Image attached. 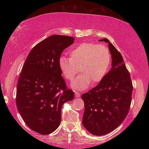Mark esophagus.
<instances>
[{
  "instance_id": "esophagus-1",
  "label": "esophagus",
  "mask_w": 149,
  "mask_h": 149,
  "mask_svg": "<svg viewBox=\"0 0 149 149\" xmlns=\"http://www.w3.org/2000/svg\"><path fill=\"white\" fill-rule=\"evenodd\" d=\"M80 93H79V92H77V91H75V97H80Z\"/></svg>"
}]
</instances>
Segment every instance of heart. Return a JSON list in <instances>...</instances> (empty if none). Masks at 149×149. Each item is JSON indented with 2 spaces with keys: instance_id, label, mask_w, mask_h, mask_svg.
Wrapping results in <instances>:
<instances>
[{
  "instance_id": "1",
  "label": "heart",
  "mask_w": 149,
  "mask_h": 149,
  "mask_svg": "<svg viewBox=\"0 0 149 149\" xmlns=\"http://www.w3.org/2000/svg\"><path fill=\"white\" fill-rule=\"evenodd\" d=\"M112 56L108 48L94 42H81L72 48L70 58L60 57L59 68L65 79L72 81L80 72L83 74L74 80L71 87L84 90L91 83L102 81L109 71Z\"/></svg>"
}]
</instances>
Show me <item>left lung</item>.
I'll list each match as a JSON object with an SVG mask.
<instances>
[{
    "mask_svg": "<svg viewBox=\"0 0 149 149\" xmlns=\"http://www.w3.org/2000/svg\"><path fill=\"white\" fill-rule=\"evenodd\" d=\"M112 68L97 86L81 96L85 104L82 123L95 135H104L117 128L129 112L133 85L120 52L107 38Z\"/></svg>",
    "mask_w": 149,
    "mask_h": 149,
    "instance_id": "1",
    "label": "left lung"
}]
</instances>
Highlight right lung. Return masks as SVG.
Returning a JSON list of instances; mask_svg holds the SVG:
<instances>
[{
    "label": "right lung",
    "instance_id": "right-lung-1",
    "mask_svg": "<svg viewBox=\"0 0 149 149\" xmlns=\"http://www.w3.org/2000/svg\"><path fill=\"white\" fill-rule=\"evenodd\" d=\"M74 38L53 35L33 48L22 68L17 84L16 106L30 129L48 135L60 124L62 105L74 99L68 89L58 62L63 50Z\"/></svg>",
    "mask_w": 149,
    "mask_h": 149
}]
</instances>
